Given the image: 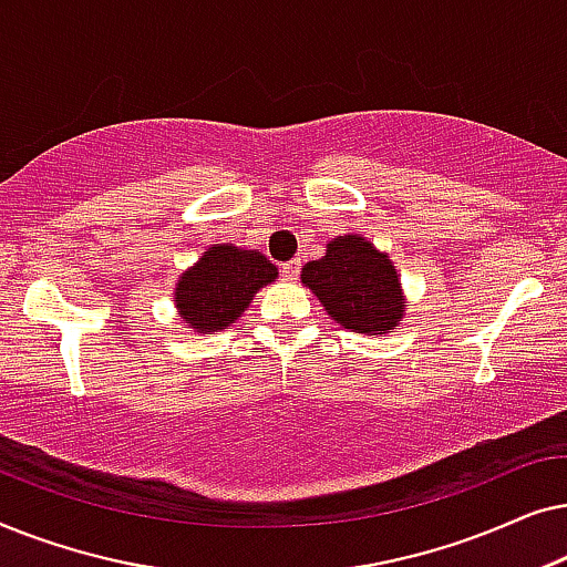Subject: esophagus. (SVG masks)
Segmentation results:
<instances>
[{
	"label": "esophagus",
	"mask_w": 567,
	"mask_h": 567,
	"mask_svg": "<svg viewBox=\"0 0 567 567\" xmlns=\"http://www.w3.org/2000/svg\"><path fill=\"white\" fill-rule=\"evenodd\" d=\"M299 266H301L299 260L284 262V266H281V274H284L286 281H297V278H299Z\"/></svg>",
	"instance_id": "obj_1"
}]
</instances>
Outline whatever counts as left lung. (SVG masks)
<instances>
[{
    "label": "left lung",
    "mask_w": 567,
    "mask_h": 567,
    "mask_svg": "<svg viewBox=\"0 0 567 567\" xmlns=\"http://www.w3.org/2000/svg\"><path fill=\"white\" fill-rule=\"evenodd\" d=\"M301 284L340 328L361 336L394 332L408 309L390 255L363 235L330 239L322 258L301 268Z\"/></svg>",
    "instance_id": "obj_1"
}]
</instances>
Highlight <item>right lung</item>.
<instances>
[{
    "label": "right lung",
    "instance_id": "obj_1",
    "mask_svg": "<svg viewBox=\"0 0 567 567\" xmlns=\"http://www.w3.org/2000/svg\"><path fill=\"white\" fill-rule=\"evenodd\" d=\"M276 278L278 268L262 252L229 243L212 245L177 278V317L198 336H214L237 322L255 293Z\"/></svg>",
    "mask_w": 567,
    "mask_h": 567
}]
</instances>
